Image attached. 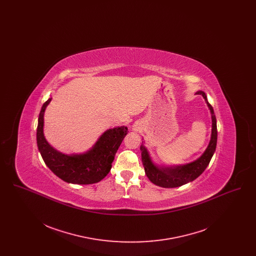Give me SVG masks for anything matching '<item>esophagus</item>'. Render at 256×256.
Instances as JSON below:
<instances>
[{
    "instance_id": "obj_1",
    "label": "esophagus",
    "mask_w": 256,
    "mask_h": 256,
    "mask_svg": "<svg viewBox=\"0 0 256 256\" xmlns=\"http://www.w3.org/2000/svg\"><path fill=\"white\" fill-rule=\"evenodd\" d=\"M141 128H142V122H139V121L134 122V124L132 126V130L134 132H139Z\"/></svg>"
}]
</instances>
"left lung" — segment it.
Segmentation results:
<instances>
[{
	"label": "left lung",
	"mask_w": 256,
	"mask_h": 256,
	"mask_svg": "<svg viewBox=\"0 0 256 256\" xmlns=\"http://www.w3.org/2000/svg\"><path fill=\"white\" fill-rule=\"evenodd\" d=\"M196 94L202 95L206 100L207 106L211 113L212 120V130H211V137L209 144L207 146L204 154L194 161L190 163H186L182 165H158L154 163L150 156V152L146 146H144V142L140 146L142 162L145 168L148 178L158 186L164 188H174L180 187L186 183L191 182L198 178L204 170L206 169L210 160L212 158L217 146V120L214 114L213 108L207 100L206 95L204 91H196Z\"/></svg>",
	"instance_id": "8db88e82"
}]
</instances>
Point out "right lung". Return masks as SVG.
I'll use <instances>...</instances> for the list:
<instances>
[{
    "label": "right lung",
    "mask_w": 256,
    "mask_h": 256,
    "mask_svg": "<svg viewBox=\"0 0 256 256\" xmlns=\"http://www.w3.org/2000/svg\"><path fill=\"white\" fill-rule=\"evenodd\" d=\"M50 100L52 98L42 106L37 124V146L45 164L65 182L93 184L100 182L110 172L114 156L128 134V128L122 126L106 130L86 152L65 154L50 146L44 135V113Z\"/></svg>",
    "instance_id": "right-lung-1"
}]
</instances>
